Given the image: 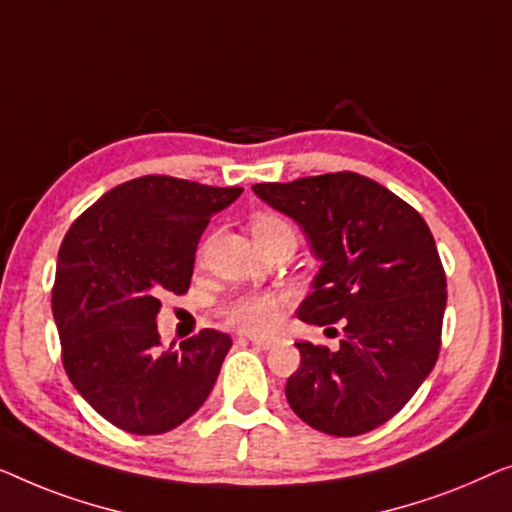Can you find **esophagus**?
Returning <instances> with one entry per match:
<instances>
[{"label":"esophagus","instance_id":"34e87169","mask_svg":"<svg viewBox=\"0 0 512 512\" xmlns=\"http://www.w3.org/2000/svg\"><path fill=\"white\" fill-rule=\"evenodd\" d=\"M250 343H253L255 348H259V350H269L276 341H273V338H269V336H253V338H250Z\"/></svg>","mask_w":512,"mask_h":512}]
</instances>
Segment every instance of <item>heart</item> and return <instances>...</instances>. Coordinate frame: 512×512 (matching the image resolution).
Masks as SVG:
<instances>
[{
    "label": "heart",
    "instance_id": "heart-1",
    "mask_svg": "<svg viewBox=\"0 0 512 512\" xmlns=\"http://www.w3.org/2000/svg\"><path fill=\"white\" fill-rule=\"evenodd\" d=\"M280 232H294V229L290 222L278 218V215H257L253 220L255 239H264V236H273ZM280 306H283V297H278V294L243 292L225 301L220 308V315L236 331H243V334H264V331L276 327L280 318Z\"/></svg>",
    "mask_w": 512,
    "mask_h": 512
}]
</instances>
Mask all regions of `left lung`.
I'll use <instances>...</instances> for the list:
<instances>
[{
    "instance_id": "8db88e82",
    "label": "left lung",
    "mask_w": 512,
    "mask_h": 512,
    "mask_svg": "<svg viewBox=\"0 0 512 512\" xmlns=\"http://www.w3.org/2000/svg\"><path fill=\"white\" fill-rule=\"evenodd\" d=\"M264 204L301 227L322 266L297 308L308 325L341 322L338 350L297 343L290 408L329 436H359L406 406L441 348L445 273L422 215L371 178L257 183Z\"/></svg>"
}]
</instances>
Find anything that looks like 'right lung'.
<instances>
[{
  "mask_svg": "<svg viewBox=\"0 0 512 512\" xmlns=\"http://www.w3.org/2000/svg\"><path fill=\"white\" fill-rule=\"evenodd\" d=\"M243 187L143 176L102 194L57 253L53 318L64 371L104 420L129 434L176 429L197 413L232 348L204 329L162 350L160 297L190 287L208 220Z\"/></svg>",
  "mask_w": 512,
  "mask_h": 512,
  "instance_id": "right-lung-1",
  "label": "right lung"
}]
</instances>
